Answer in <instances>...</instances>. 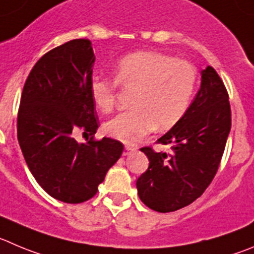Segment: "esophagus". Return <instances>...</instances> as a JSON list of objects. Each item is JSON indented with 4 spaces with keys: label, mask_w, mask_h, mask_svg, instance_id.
<instances>
[{
    "label": "esophagus",
    "mask_w": 254,
    "mask_h": 254,
    "mask_svg": "<svg viewBox=\"0 0 254 254\" xmlns=\"http://www.w3.org/2000/svg\"><path fill=\"white\" fill-rule=\"evenodd\" d=\"M136 150V149L135 148H132V146H129V145H127L124 148V151H123V155L124 156H127V155H130V154L132 153V151H135Z\"/></svg>",
    "instance_id": "esophagus-1"
}]
</instances>
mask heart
I'll return each instance as SVG.
<instances>
[{
	"mask_svg": "<svg viewBox=\"0 0 254 254\" xmlns=\"http://www.w3.org/2000/svg\"><path fill=\"white\" fill-rule=\"evenodd\" d=\"M115 80L92 77L91 99L99 110L109 113L115 105L118 84L135 91L132 110L116 115L104 127L111 138L135 144L154 129L168 130L183 118L195 91L198 72L186 60L162 52L141 51L120 60Z\"/></svg>",
	"mask_w": 254,
	"mask_h": 254,
	"instance_id": "obj_1",
	"label": "heart"
}]
</instances>
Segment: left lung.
I'll return each mask as SVG.
<instances>
[{"label":"left lung","mask_w":254,"mask_h":254,"mask_svg":"<svg viewBox=\"0 0 254 254\" xmlns=\"http://www.w3.org/2000/svg\"><path fill=\"white\" fill-rule=\"evenodd\" d=\"M200 89L179 122L150 148L149 168L136 181L139 198L150 209L174 212L202 195L218 170L231 131V106L223 81L210 66L200 71Z\"/></svg>","instance_id":"8db88e82"}]
</instances>
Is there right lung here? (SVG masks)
I'll use <instances>...</instances> for the list:
<instances>
[{
  "mask_svg": "<svg viewBox=\"0 0 254 254\" xmlns=\"http://www.w3.org/2000/svg\"><path fill=\"white\" fill-rule=\"evenodd\" d=\"M95 55L89 40H71L45 54L31 70L21 96L17 139L37 183L52 198L82 203L96 194L124 145L110 138L79 143L76 127H99L90 94Z\"/></svg>",
  "mask_w": 254,
  "mask_h": 254,
  "instance_id": "obj_1",
  "label": "right lung"
}]
</instances>
